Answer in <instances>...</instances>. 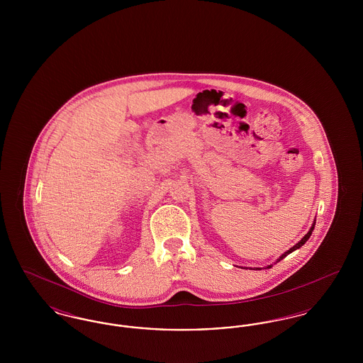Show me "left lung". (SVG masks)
Segmentation results:
<instances>
[{
  "instance_id": "obj_1",
  "label": "left lung",
  "mask_w": 363,
  "mask_h": 363,
  "mask_svg": "<svg viewBox=\"0 0 363 363\" xmlns=\"http://www.w3.org/2000/svg\"><path fill=\"white\" fill-rule=\"evenodd\" d=\"M314 225H315V222H314V223H313V225H311V230H309V231H308V234H306V235H305V237H303V238H302V240H301V241L298 242V243H296V245H294L293 247H290V250H287V252H284V253H283V255H281V256H280V257H279V259H277V262H279V261H280V259H284V257H286V256H289V255H290V253H293L294 250H296V249H299V247H301V246H303V243H305V242L308 241V240H309V238H311V231H313V230H314ZM271 267H272V264H271V265H268V267H267V268H271ZM256 269H259V268H256Z\"/></svg>"
}]
</instances>
